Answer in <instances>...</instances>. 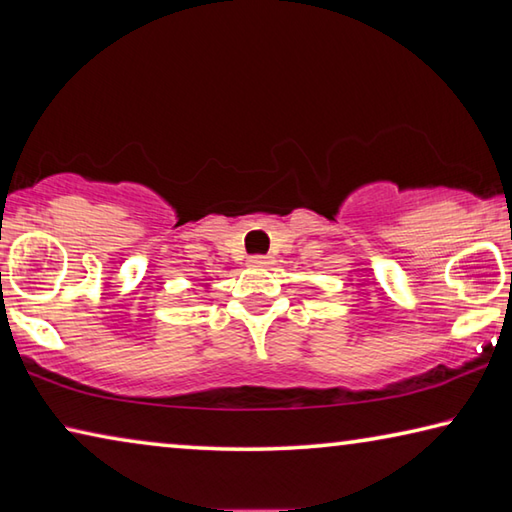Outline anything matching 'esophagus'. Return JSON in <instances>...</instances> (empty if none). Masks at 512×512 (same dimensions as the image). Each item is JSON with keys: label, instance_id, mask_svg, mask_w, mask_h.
<instances>
[{"label": "esophagus", "instance_id": "obj_1", "mask_svg": "<svg viewBox=\"0 0 512 512\" xmlns=\"http://www.w3.org/2000/svg\"><path fill=\"white\" fill-rule=\"evenodd\" d=\"M273 262L275 259L273 257H268V255H253L248 259V264L250 266H259V268H268V266H273Z\"/></svg>", "mask_w": 512, "mask_h": 512}]
</instances>
